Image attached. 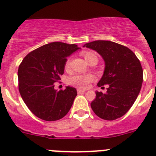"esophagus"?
<instances>
[{"label": "esophagus", "instance_id": "1", "mask_svg": "<svg viewBox=\"0 0 156 156\" xmlns=\"http://www.w3.org/2000/svg\"><path fill=\"white\" fill-rule=\"evenodd\" d=\"M86 91V90H82V89H77V93L78 94H83Z\"/></svg>", "mask_w": 156, "mask_h": 156}]
</instances>
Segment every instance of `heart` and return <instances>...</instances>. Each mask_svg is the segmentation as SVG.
Wrapping results in <instances>:
<instances>
[{"instance_id":"obj_1","label":"heart","mask_w":156,"mask_h":156,"mask_svg":"<svg viewBox=\"0 0 156 156\" xmlns=\"http://www.w3.org/2000/svg\"><path fill=\"white\" fill-rule=\"evenodd\" d=\"M83 56L84 57L85 60L87 61L88 59L92 57H96L97 58V55L93 51H84L83 52ZM69 59L67 60L66 62L65 67L66 69H68L69 66ZM94 76L92 74H84V75H75L71 76L69 79V83L70 84L74 85V86L77 87L79 88H85L87 87V85L93 80Z\"/></svg>"}]
</instances>
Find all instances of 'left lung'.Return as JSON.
Segmentation results:
<instances>
[{"label":"left lung","instance_id":"obj_1","mask_svg":"<svg viewBox=\"0 0 156 156\" xmlns=\"http://www.w3.org/2000/svg\"><path fill=\"white\" fill-rule=\"evenodd\" d=\"M96 51L105 62L98 86L108 84L106 93L96 91L92 110L105 120L125 115L137 99L143 82V70L135 54L125 46L109 41H96L83 45Z\"/></svg>","mask_w":156,"mask_h":156}]
</instances>
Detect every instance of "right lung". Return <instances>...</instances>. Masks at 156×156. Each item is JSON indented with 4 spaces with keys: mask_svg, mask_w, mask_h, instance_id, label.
Returning <instances> with one entry per match:
<instances>
[{
    "mask_svg": "<svg viewBox=\"0 0 156 156\" xmlns=\"http://www.w3.org/2000/svg\"><path fill=\"white\" fill-rule=\"evenodd\" d=\"M80 49L76 44L51 42L40 47L23 58L18 70L19 93L29 109L46 121L62 119L71 108L76 89H55L64 73L67 57Z\"/></svg>",
    "mask_w": 156,
    "mask_h": 156,
    "instance_id": "right-lung-1",
    "label": "right lung"
}]
</instances>
